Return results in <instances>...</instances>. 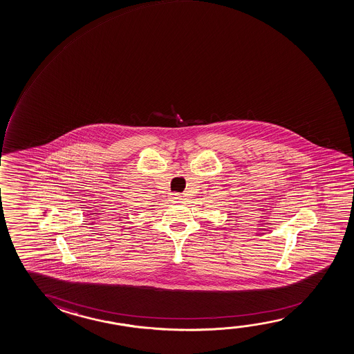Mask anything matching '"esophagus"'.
I'll return each instance as SVG.
<instances>
[{"mask_svg": "<svg viewBox=\"0 0 354 354\" xmlns=\"http://www.w3.org/2000/svg\"><path fill=\"white\" fill-rule=\"evenodd\" d=\"M171 200H173V201L181 200V195H178V194H173V196H171Z\"/></svg>", "mask_w": 354, "mask_h": 354, "instance_id": "obj_1", "label": "esophagus"}]
</instances>
